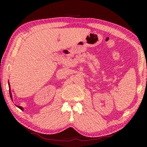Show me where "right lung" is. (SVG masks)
Segmentation results:
<instances>
[{"label": "right lung", "instance_id": "add662e5", "mask_svg": "<svg viewBox=\"0 0 147 147\" xmlns=\"http://www.w3.org/2000/svg\"><path fill=\"white\" fill-rule=\"evenodd\" d=\"M9 89H10V86H9ZM9 94H10V97H11V100H12V94H11V91L9 90ZM20 109H21L22 110H23V108L22 107H20V106H17Z\"/></svg>", "mask_w": 147, "mask_h": 147}]
</instances>
